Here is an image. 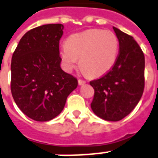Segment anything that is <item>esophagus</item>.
I'll list each match as a JSON object with an SVG mask.
<instances>
[{
  "label": "esophagus",
  "mask_w": 158,
  "mask_h": 158,
  "mask_svg": "<svg viewBox=\"0 0 158 158\" xmlns=\"http://www.w3.org/2000/svg\"><path fill=\"white\" fill-rule=\"evenodd\" d=\"M78 82H79V85H85V80H83V79H79Z\"/></svg>",
  "instance_id": "1"
}]
</instances>
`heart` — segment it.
I'll use <instances>...</instances> for the list:
<instances>
[{"instance_id": "heart-1", "label": "heart", "mask_w": 158, "mask_h": 158, "mask_svg": "<svg viewBox=\"0 0 158 158\" xmlns=\"http://www.w3.org/2000/svg\"><path fill=\"white\" fill-rule=\"evenodd\" d=\"M117 36L110 31L90 29L72 34L60 50V59L71 71L79 59V68L89 77L106 74L116 63L119 55Z\"/></svg>"}]
</instances>
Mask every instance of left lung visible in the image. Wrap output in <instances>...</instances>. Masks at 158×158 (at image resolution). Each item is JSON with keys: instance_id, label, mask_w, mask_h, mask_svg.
Instances as JSON below:
<instances>
[{"instance_id": "obj_1", "label": "left lung", "mask_w": 158, "mask_h": 158, "mask_svg": "<svg viewBox=\"0 0 158 158\" xmlns=\"http://www.w3.org/2000/svg\"><path fill=\"white\" fill-rule=\"evenodd\" d=\"M120 49L116 63L105 75L90 81L91 110L105 121H118L132 112L144 88V56L132 36L113 27Z\"/></svg>"}]
</instances>
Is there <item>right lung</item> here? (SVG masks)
I'll use <instances>...</instances> for the list:
<instances>
[{
  "instance_id": "right-lung-1",
  "label": "right lung",
  "mask_w": 158,
  "mask_h": 158,
  "mask_svg": "<svg viewBox=\"0 0 158 158\" xmlns=\"http://www.w3.org/2000/svg\"><path fill=\"white\" fill-rule=\"evenodd\" d=\"M63 25L30 30L19 41L11 62V91L25 115L48 121L62 111L78 80L60 68L59 43Z\"/></svg>"
}]
</instances>
